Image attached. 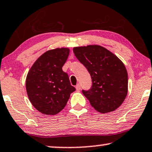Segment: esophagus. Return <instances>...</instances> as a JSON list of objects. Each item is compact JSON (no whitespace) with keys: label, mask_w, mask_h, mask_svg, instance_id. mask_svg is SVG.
I'll use <instances>...</instances> for the list:
<instances>
[{"label":"esophagus","mask_w":152,"mask_h":152,"mask_svg":"<svg viewBox=\"0 0 152 152\" xmlns=\"http://www.w3.org/2000/svg\"><path fill=\"white\" fill-rule=\"evenodd\" d=\"M76 90H78V91L80 90V89H81V87H80V84H77V85H76Z\"/></svg>","instance_id":"1"}]
</instances>
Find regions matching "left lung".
Segmentation results:
<instances>
[{
    "label": "left lung",
    "mask_w": 152,
    "mask_h": 152,
    "mask_svg": "<svg viewBox=\"0 0 152 152\" xmlns=\"http://www.w3.org/2000/svg\"><path fill=\"white\" fill-rule=\"evenodd\" d=\"M73 50L92 78L90 89L82 90L91 106L102 113L120 107L128 92V74L122 62L101 46L75 47Z\"/></svg>",
    "instance_id": "8db88e82"
}]
</instances>
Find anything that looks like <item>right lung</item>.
<instances>
[{"instance_id":"obj_1","label":"right lung","mask_w":152,"mask_h":152,"mask_svg":"<svg viewBox=\"0 0 152 152\" xmlns=\"http://www.w3.org/2000/svg\"><path fill=\"white\" fill-rule=\"evenodd\" d=\"M69 54L67 48L44 53L35 62L26 77V91L35 108L45 115H56L65 107L76 88L62 71Z\"/></svg>"}]
</instances>
